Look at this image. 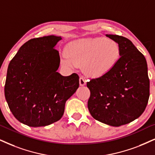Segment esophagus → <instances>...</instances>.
<instances>
[{"label":"esophagus","instance_id":"34e87169","mask_svg":"<svg viewBox=\"0 0 155 155\" xmlns=\"http://www.w3.org/2000/svg\"><path fill=\"white\" fill-rule=\"evenodd\" d=\"M86 84H87V80L84 79L83 76L80 77V79H79L80 86H84V85H86Z\"/></svg>","mask_w":155,"mask_h":155}]
</instances>
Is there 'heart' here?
<instances>
[{
  "label": "heart",
  "mask_w": 155,
  "mask_h": 155,
  "mask_svg": "<svg viewBox=\"0 0 155 155\" xmlns=\"http://www.w3.org/2000/svg\"><path fill=\"white\" fill-rule=\"evenodd\" d=\"M62 61L66 65L76 67L82 64L89 75L99 76L110 71L120 56V48L115 41L101 38L79 39L69 43Z\"/></svg>",
  "instance_id": "b5f03b06"
}]
</instances>
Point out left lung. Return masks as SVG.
<instances>
[{"label": "left lung", "mask_w": 155, "mask_h": 155, "mask_svg": "<svg viewBox=\"0 0 155 155\" xmlns=\"http://www.w3.org/2000/svg\"><path fill=\"white\" fill-rule=\"evenodd\" d=\"M120 48V57L110 71L91 79L88 109L93 118L113 127L127 124L144 112L150 97L147 64L132 42L118 35H106Z\"/></svg>", "instance_id": "obj_1"}]
</instances>
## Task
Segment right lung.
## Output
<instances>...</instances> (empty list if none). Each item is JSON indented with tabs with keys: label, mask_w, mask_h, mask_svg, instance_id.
Returning a JSON list of instances; mask_svg holds the SVG:
<instances>
[{
	"label": "right lung",
	"mask_w": 155,
	"mask_h": 155,
	"mask_svg": "<svg viewBox=\"0 0 155 155\" xmlns=\"http://www.w3.org/2000/svg\"><path fill=\"white\" fill-rule=\"evenodd\" d=\"M61 36H48L25 42L10 62L4 88L10 110L29 127L49 125L63 116L65 104L79 86L74 73L57 72L58 51L54 48Z\"/></svg>",
	"instance_id": "1"
}]
</instances>
